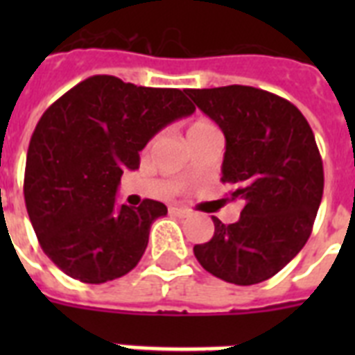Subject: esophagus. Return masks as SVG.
Masks as SVG:
<instances>
[{"label":"esophagus","instance_id":"esophagus-1","mask_svg":"<svg viewBox=\"0 0 355 355\" xmlns=\"http://www.w3.org/2000/svg\"><path fill=\"white\" fill-rule=\"evenodd\" d=\"M169 211H171L173 216H177V217L188 216V210H184V208H177V206H171V208H169Z\"/></svg>","mask_w":355,"mask_h":355}]
</instances>
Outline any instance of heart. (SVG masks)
Here are the masks:
<instances>
[{"label": "heart", "instance_id": "b5f03b06", "mask_svg": "<svg viewBox=\"0 0 355 355\" xmlns=\"http://www.w3.org/2000/svg\"><path fill=\"white\" fill-rule=\"evenodd\" d=\"M208 130H216V125L208 119H195L188 128V138H193V136H199L202 132H208Z\"/></svg>", "mask_w": 355, "mask_h": 355}]
</instances>
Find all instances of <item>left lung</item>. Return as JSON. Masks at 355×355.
<instances>
[{"instance_id":"obj_1","label":"left lung","mask_w":355,"mask_h":355,"mask_svg":"<svg viewBox=\"0 0 355 355\" xmlns=\"http://www.w3.org/2000/svg\"><path fill=\"white\" fill-rule=\"evenodd\" d=\"M221 127L227 150L221 182L239 199V221L195 245L210 275L236 286L269 280L297 256L313 230L324 169L313 130L293 103L252 86L186 90Z\"/></svg>"}]
</instances>
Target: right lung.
Segmentation results:
<instances>
[{"label":"right lung","instance_id":"add662e5","mask_svg":"<svg viewBox=\"0 0 355 355\" xmlns=\"http://www.w3.org/2000/svg\"><path fill=\"white\" fill-rule=\"evenodd\" d=\"M195 112L186 92L145 88L94 75L58 97L29 141L24 197L42 250L85 284L116 280L138 265L150 225L166 216L158 200L116 208L125 169L158 130Z\"/></svg>","mask_w":355,"mask_h":355}]
</instances>
